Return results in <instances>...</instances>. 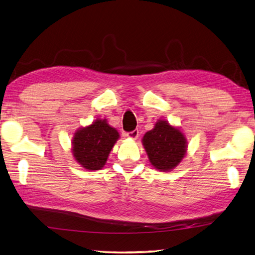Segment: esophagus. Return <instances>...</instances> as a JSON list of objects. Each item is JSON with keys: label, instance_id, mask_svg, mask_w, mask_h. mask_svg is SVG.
<instances>
[{"label": "esophagus", "instance_id": "esophagus-1", "mask_svg": "<svg viewBox=\"0 0 255 255\" xmlns=\"http://www.w3.org/2000/svg\"><path fill=\"white\" fill-rule=\"evenodd\" d=\"M137 136H138V131H137V129H134V131H132V132L127 133V137L131 138V140H136Z\"/></svg>", "mask_w": 255, "mask_h": 255}]
</instances>
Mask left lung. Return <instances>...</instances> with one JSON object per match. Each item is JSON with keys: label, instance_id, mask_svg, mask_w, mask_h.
<instances>
[{"label": "left lung", "instance_id": "left-lung-1", "mask_svg": "<svg viewBox=\"0 0 255 255\" xmlns=\"http://www.w3.org/2000/svg\"><path fill=\"white\" fill-rule=\"evenodd\" d=\"M142 144L152 166L161 172L175 169L187 151L185 134L166 120H157L154 128L144 134Z\"/></svg>", "mask_w": 255, "mask_h": 255}]
</instances>
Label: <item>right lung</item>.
Segmentation results:
<instances>
[{
  "mask_svg": "<svg viewBox=\"0 0 255 255\" xmlns=\"http://www.w3.org/2000/svg\"><path fill=\"white\" fill-rule=\"evenodd\" d=\"M119 138L118 129L110 126L107 119H97L90 126L76 129L72 137V154L85 170H101Z\"/></svg>",
  "mask_w": 255,
  "mask_h": 255,
  "instance_id": "add662e5",
  "label": "right lung"
}]
</instances>
